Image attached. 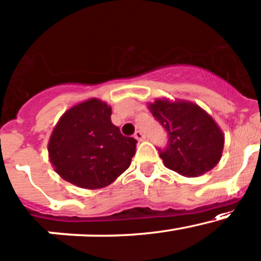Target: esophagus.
I'll return each instance as SVG.
<instances>
[{
    "label": "esophagus",
    "mask_w": 261,
    "mask_h": 261,
    "mask_svg": "<svg viewBox=\"0 0 261 261\" xmlns=\"http://www.w3.org/2000/svg\"><path fill=\"white\" fill-rule=\"evenodd\" d=\"M134 137H135L137 141H144V140H145V135L141 133V131H136Z\"/></svg>",
    "instance_id": "esophagus-1"
}]
</instances>
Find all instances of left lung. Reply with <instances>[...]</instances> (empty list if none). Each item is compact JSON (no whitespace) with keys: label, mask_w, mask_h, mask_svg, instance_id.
<instances>
[{"label":"left lung","mask_w":261,"mask_h":261,"mask_svg":"<svg viewBox=\"0 0 261 261\" xmlns=\"http://www.w3.org/2000/svg\"><path fill=\"white\" fill-rule=\"evenodd\" d=\"M148 110L168 134L160 151L163 165L185 177H198L216 167L224 147V134L207 111L187 100L156 99Z\"/></svg>","instance_id":"obj_1"}]
</instances>
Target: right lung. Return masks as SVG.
<instances>
[{
    "label": "right lung",
    "instance_id": "1",
    "mask_svg": "<svg viewBox=\"0 0 261 261\" xmlns=\"http://www.w3.org/2000/svg\"><path fill=\"white\" fill-rule=\"evenodd\" d=\"M111 107L93 98L68 109L48 142L56 172L80 188L99 190L124 173L136 151L134 137L111 122Z\"/></svg>",
    "mask_w": 261,
    "mask_h": 261
}]
</instances>
